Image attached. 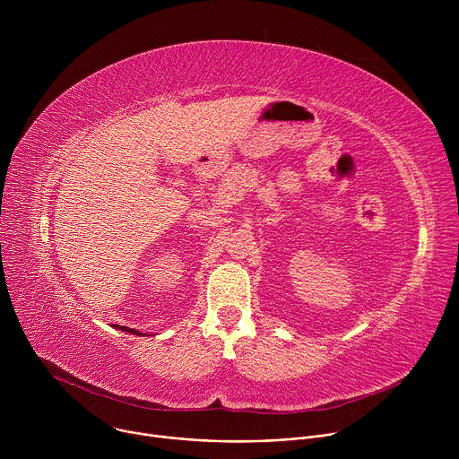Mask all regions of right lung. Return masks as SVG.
Returning a JSON list of instances; mask_svg holds the SVG:
<instances>
[{
  "instance_id": "add662e5",
  "label": "right lung",
  "mask_w": 459,
  "mask_h": 459,
  "mask_svg": "<svg viewBox=\"0 0 459 459\" xmlns=\"http://www.w3.org/2000/svg\"><path fill=\"white\" fill-rule=\"evenodd\" d=\"M117 331H123V333H130V334H134V336H147L145 333H142V331H134V329H128V326H121V325H114Z\"/></svg>"
}]
</instances>
